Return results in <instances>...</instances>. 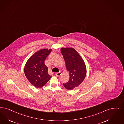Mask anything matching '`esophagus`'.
I'll return each instance as SVG.
<instances>
[{"mask_svg":"<svg viewBox=\"0 0 124 124\" xmlns=\"http://www.w3.org/2000/svg\"><path fill=\"white\" fill-rule=\"evenodd\" d=\"M62 74V73H61V72H60V71L59 72H57V73H56V74H55V75L57 77H60L61 76V75Z\"/></svg>","mask_w":124,"mask_h":124,"instance_id":"34e87169","label":"esophagus"}]
</instances>
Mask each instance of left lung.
<instances>
[{
	"instance_id": "8db88e82",
	"label": "left lung",
	"mask_w": 124,
	"mask_h": 124,
	"mask_svg": "<svg viewBox=\"0 0 124 124\" xmlns=\"http://www.w3.org/2000/svg\"><path fill=\"white\" fill-rule=\"evenodd\" d=\"M60 51L70 76L69 81L63 85L66 89L72 90L78 87L85 79L87 73L86 64L82 57L74 48L62 47Z\"/></svg>"
}]
</instances>
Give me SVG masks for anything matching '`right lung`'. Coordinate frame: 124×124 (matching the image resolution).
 I'll return each mask as SVG.
<instances>
[{"mask_svg": "<svg viewBox=\"0 0 124 124\" xmlns=\"http://www.w3.org/2000/svg\"><path fill=\"white\" fill-rule=\"evenodd\" d=\"M52 50L44 48L37 51L25 64L24 72L26 77L36 88L43 87L51 78L48 73V67L45 64L44 62Z\"/></svg>", "mask_w": 124, "mask_h": 124, "instance_id": "1", "label": "right lung"}]
</instances>
